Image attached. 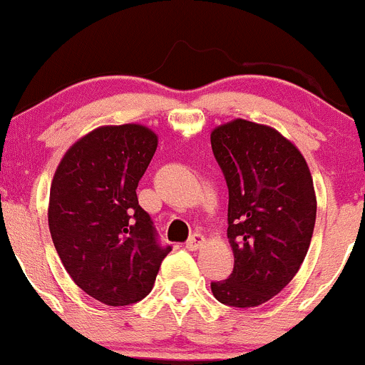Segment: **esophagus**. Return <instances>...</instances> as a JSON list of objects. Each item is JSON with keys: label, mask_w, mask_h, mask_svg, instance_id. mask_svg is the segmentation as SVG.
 Segmentation results:
<instances>
[{"label": "esophagus", "mask_w": 365, "mask_h": 365, "mask_svg": "<svg viewBox=\"0 0 365 365\" xmlns=\"http://www.w3.org/2000/svg\"><path fill=\"white\" fill-rule=\"evenodd\" d=\"M204 243H205V237L202 236V234H193V236L187 240L186 248H187V250H191V252H197V250H200L202 247H204Z\"/></svg>", "instance_id": "obj_1"}]
</instances>
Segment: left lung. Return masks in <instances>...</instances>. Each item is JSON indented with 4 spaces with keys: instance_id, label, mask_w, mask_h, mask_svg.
<instances>
[{
    "instance_id": "obj_1",
    "label": "left lung",
    "mask_w": 365,
    "mask_h": 365,
    "mask_svg": "<svg viewBox=\"0 0 365 365\" xmlns=\"http://www.w3.org/2000/svg\"><path fill=\"white\" fill-rule=\"evenodd\" d=\"M211 147L229 187V237L234 269L211 282L223 305L257 307L293 280L304 262L316 193L300 150L269 125L236 118L211 133Z\"/></svg>"
}]
</instances>
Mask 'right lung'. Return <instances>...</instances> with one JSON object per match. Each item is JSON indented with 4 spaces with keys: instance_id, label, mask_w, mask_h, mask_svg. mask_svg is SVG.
Returning <instances> with one entry per match:
<instances>
[{
    "instance_id": "1",
    "label": "right lung",
    "mask_w": 365,
    "mask_h": 365,
    "mask_svg": "<svg viewBox=\"0 0 365 365\" xmlns=\"http://www.w3.org/2000/svg\"><path fill=\"white\" fill-rule=\"evenodd\" d=\"M158 147L140 124L103 125L61 158L49 191L48 222L63 268L101 304H136L150 293L161 247L136 187Z\"/></svg>"
}]
</instances>
